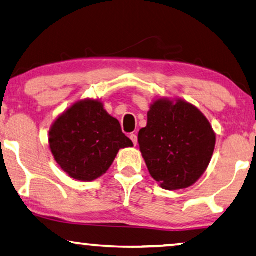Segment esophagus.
Instances as JSON below:
<instances>
[{"mask_svg": "<svg viewBox=\"0 0 256 256\" xmlns=\"http://www.w3.org/2000/svg\"><path fill=\"white\" fill-rule=\"evenodd\" d=\"M130 139L132 140L133 144H134V146H136V144H138V136H136V134H133V133H132V134L130 136Z\"/></svg>", "mask_w": 256, "mask_h": 256, "instance_id": "34e87169", "label": "esophagus"}]
</instances>
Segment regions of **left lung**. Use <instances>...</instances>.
Masks as SVG:
<instances>
[{
  "label": "left lung",
  "instance_id": "1",
  "mask_svg": "<svg viewBox=\"0 0 256 256\" xmlns=\"http://www.w3.org/2000/svg\"><path fill=\"white\" fill-rule=\"evenodd\" d=\"M138 142L150 176L162 188L174 190L190 188L204 174L216 134L196 106L162 98L150 104Z\"/></svg>",
  "mask_w": 256,
  "mask_h": 256
}]
</instances>
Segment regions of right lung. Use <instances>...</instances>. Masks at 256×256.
<instances>
[{"mask_svg":"<svg viewBox=\"0 0 256 256\" xmlns=\"http://www.w3.org/2000/svg\"><path fill=\"white\" fill-rule=\"evenodd\" d=\"M133 144L100 100L85 98L57 117L49 130V147L64 172L80 182L104 174L120 148Z\"/></svg>","mask_w":256,"mask_h":256,"instance_id":"right-lung-1","label":"right lung"}]
</instances>
